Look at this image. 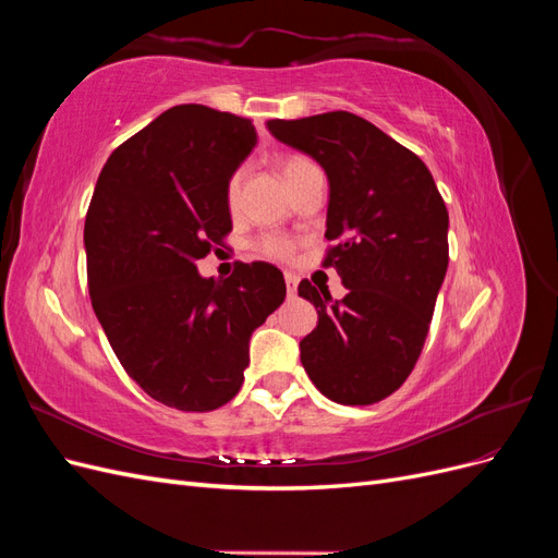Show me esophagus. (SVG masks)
Wrapping results in <instances>:
<instances>
[{"label":"esophagus","instance_id":"esophagus-1","mask_svg":"<svg viewBox=\"0 0 558 558\" xmlns=\"http://www.w3.org/2000/svg\"><path fill=\"white\" fill-rule=\"evenodd\" d=\"M286 289H289V298H295V293H298V275L286 272Z\"/></svg>","mask_w":558,"mask_h":558}]
</instances>
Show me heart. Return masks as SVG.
Instances as JSON below:
<instances>
[{
    "label": "heart",
    "instance_id": "heart-1",
    "mask_svg": "<svg viewBox=\"0 0 558 558\" xmlns=\"http://www.w3.org/2000/svg\"><path fill=\"white\" fill-rule=\"evenodd\" d=\"M307 165H312V160L302 158V156H289V158H283L281 165H279V172H281L286 185H289V181H293L302 170H305ZM242 181H244V170H234V172L230 174V179H228L226 199H228V207H230V209L238 207L240 193H242ZM256 251L260 253V256H265V258L289 260V258H293V253H295V242H293L291 238H286V234L267 232V234H260V238L256 240Z\"/></svg>",
    "mask_w": 558,
    "mask_h": 558
}]
</instances>
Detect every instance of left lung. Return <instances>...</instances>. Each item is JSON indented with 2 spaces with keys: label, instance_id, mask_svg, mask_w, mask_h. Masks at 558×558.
I'll return each mask as SVG.
<instances>
[{
  "label": "left lung",
  "instance_id": "8db88e82",
  "mask_svg": "<svg viewBox=\"0 0 558 558\" xmlns=\"http://www.w3.org/2000/svg\"><path fill=\"white\" fill-rule=\"evenodd\" d=\"M267 130L326 170L332 246L324 267L349 289L332 300L300 281L298 293L318 312L300 361L326 398L379 402L410 377L426 342L449 265L445 199L418 156L356 113L277 118Z\"/></svg>",
  "mask_w": 558,
  "mask_h": 558
}]
</instances>
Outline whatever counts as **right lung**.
<instances>
[{
    "mask_svg": "<svg viewBox=\"0 0 558 558\" xmlns=\"http://www.w3.org/2000/svg\"><path fill=\"white\" fill-rule=\"evenodd\" d=\"M253 144L248 118L172 107L113 150L88 207L93 310L125 373L181 412L238 396L251 332L286 298L269 263H240L228 279L195 267L232 230L226 185Z\"/></svg>",
    "mask_w": 558,
    "mask_h": 558,
    "instance_id": "1",
    "label": "right lung"
}]
</instances>
